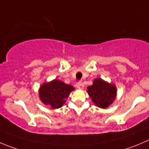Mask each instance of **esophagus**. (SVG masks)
Instances as JSON below:
<instances>
[{"label": "esophagus", "mask_w": 149, "mask_h": 149, "mask_svg": "<svg viewBox=\"0 0 149 149\" xmlns=\"http://www.w3.org/2000/svg\"><path fill=\"white\" fill-rule=\"evenodd\" d=\"M76 87L78 89H83V88H84V86H83V84L82 83H77V84H76Z\"/></svg>", "instance_id": "esophagus-1"}]
</instances>
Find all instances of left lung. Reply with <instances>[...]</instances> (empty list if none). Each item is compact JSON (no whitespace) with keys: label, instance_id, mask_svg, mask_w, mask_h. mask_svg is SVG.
Returning <instances> with one entry per match:
<instances>
[{"label":"left lung","instance_id":"1","mask_svg":"<svg viewBox=\"0 0 149 149\" xmlns=\"http://www.w3.org/2000/svg\"><path fill=\"white\" fill-rule=\"evenodd\" d=\"M88 93L97 107L106 108L114 101L116 88L100 78L93 80V85L88 87Z\"/></svg>","mask_w":149,"mask_h":149}]
</instances>
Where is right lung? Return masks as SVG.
I'll use <instances>...</instances> for the list:
<instances>
[{
  "mask_svg": "<svg viewBox=\"0 0 149 149\" xmlns=\"http://www.w3.org/2000/svg\"><path fill=\"white\" fill-rule=\"evenodd\" d=\"M74 90L73 86L65 84L58 80L44 83L39 89V97L42 102L52 109L59 108L65 103L69 93Z\"/></svg>",
  "mask_w": 149,
  "mask_h": 149,
  "instance_id": "add662e5",
  "label": "right lung"
}]
</instances>
